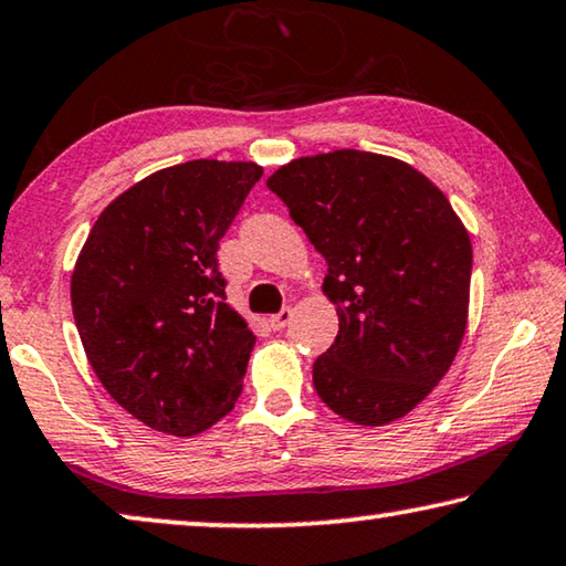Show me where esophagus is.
Wrapping results in <instances>:
<instances>
[{"label": "esophagus", "mask_w": 566, "mask_h": 566, "mask_svg": "<svg viewBox=\"0 0 566 566\" xmlns=\"http://www.w3.org/2000/svg\"><path fill=\"white\" fill-rule=\"evenodd\" d=\"M291 318H293V311L291 308H283L281 313H273V316L268 318V324H271L273 332H283V328L291 324Z\"/></svg>", "instance_id": "obj_1"}]
</instances>
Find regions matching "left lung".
<instances>
[{
  "label": "left lung",
  "instance_id": "left-lung-1",
  "mask_svg": "<svg viewBox=\"0 0 566 566\" xmlns=\"http://www.w3.org/2000/svg\"><path fill=\"white\" fill-rule=\"evenodd\" d=\"M326 258L338 336L313 364L326 407L364 428L412 412L463 344L473 248L448 197L395 156L336 149L268 177Z\"/></svg>",
  "mask_w": 566,
  "mask_h": 566
}]
</instances>
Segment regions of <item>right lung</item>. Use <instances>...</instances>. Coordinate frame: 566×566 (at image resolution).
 I'll use <instances>...</instances> for the list:
<instances>
[{
  "label": "right lung",
  "instance_id": "obj_1",
  "mask_svg": "<svg viewBox=\"0 0 566 566\" xmlns=\"http://www.w3.org/2000/svg\"><path fill=\"white\" fill-rule=\"evenodd\" d=\"M263 167L195 159L149 174L98 214L71 301L95 377L156 432L192 438L242 392L255 336L224 303L217 248Z\"/></svg>",
  "mask_w": 566,
  "mask_h": 566
}]
</instances>
